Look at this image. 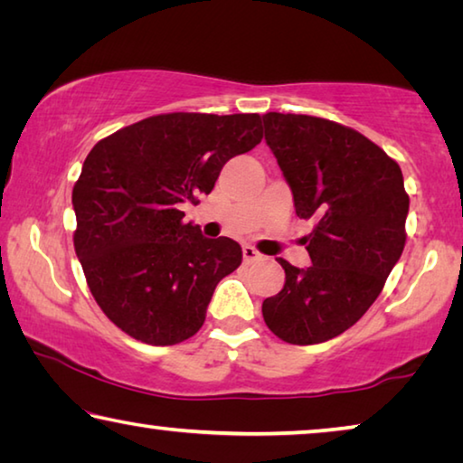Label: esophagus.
<instances>
[{"mask_svg": "<svg viewBox=\"0 0 463 463\" xmlns=\"http://www.w3.org/2000/svg\"><path fill=\"white\" fill-rule=\"evenodd\" d=\"M260 260H261V253L255 247H250V245L242 247V261H245L247 265L253 261H260Z\"/></svg>", "mask_w": 463, "mask_h": 463, "instance_id": "34e87169", "label": "esophagus"}]
</instances>
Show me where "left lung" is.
Listing matches in <instances>:
<instances>
[{
	"instance_id": "8db88e82",
	"label": "left lung",
	"mask_w": 463,
	"mask_h": 463,
	"mask_svg": "<svg viewBox=\"0 0 463 463\" xmlns=\"http://www.w3.org/2000/svg\"><path fill=\"white\" fill-rule=\"evenodd\" d=\"M265 140L292 187L312 265L286 260L284 288L263 300L281 341L317 345L347 331L380 296L406 242L409 194L402 171L362 132L304 114L268 112Z\"/></svg>"
}]
</instances>
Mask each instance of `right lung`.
<instances>
[{"mask_svg":"<svg viewBox=\"0 0 463 463\" xmlns=\"http://www.w3.org/2000/svg\"><path fill=\"white\" fill-rule=\"evenodd\" d=\"M260 114L174 112L101 138L73 185L75 253L98 307L146 345L190 339L214 288L241 265L229 237L206 239L184 222L224 163L260 145Z\"/></svg>","mask_w":463,"mask_h":463,"instance_id":"add662e5","label":"right lung"}]
</instances>
